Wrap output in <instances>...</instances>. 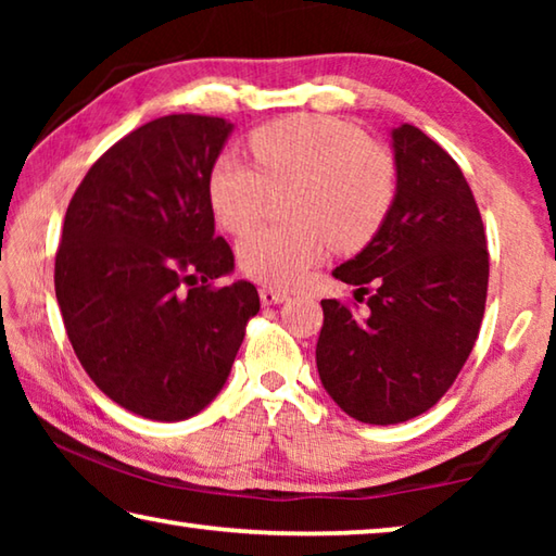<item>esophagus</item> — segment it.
<instances>
[{"label": "esophagus", "mask_w": 556, "mask_h": 556, "mask_svg": "<svg viewBox=\"0 0 556 556\" xmlns=\"http://www.w3.org/2000/svg\"><path fill=\"white\" fill-rule=\"evenodd\" d=\"M289 299L287 291H279V289H271V287H262L260 289V301L265 306H271V304H285V301Z\"/></svg>", "instance_id": "1"}]
</instances>
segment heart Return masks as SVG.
Listing matches in <instances>:
<instances>
[{
    "label": "heart",
    "mask_w": 556,
    "mask_h": 556,
    "mask_svg": "<svg viewBox=\"0 0 556 556\" xmlns=\"http://www.w3.org/2000/svg\"><path fill=\"white\" fill-rule=\"evenodd\" d=\"M255 166L223 154L208 176V199L225 230L248 232L269 191L296 186L289 201L294 225H269L240 242L238 260L265 287L301 285L328 248L353 252L368 244L392 208V156L361 129L326 115H291L250 135Z\"/></svg>",
    "instance_id": "obj_1"
}]
</instances>
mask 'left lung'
<instances>
[{"label":"left lung","instance_id":"left-lung-1","mask_svg":"<svg viewBox=\"0 0 556 556\" xmlns=\"http://www.w3.org/2000/svg\"><path fill=\"white\" fill-rule=\"evenodd\" d=\"M392 208L378 235L333 269L368 294L363 316L324 299L316 368L348 417L400 425L444 397L473 351L485 312L488 250L468 181L414 125L390 131Z\"/></svg>","mask_w":556,"mask_h":556}]
</instances>
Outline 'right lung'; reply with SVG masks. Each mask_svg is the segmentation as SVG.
Segmentation results:
<instances>
[{"label": "right lung", "mask_w": 556, "mask_h": 556, "mask_svg": "<svg viewBox=\"0 0 556 556\" xmlns=\"http://www.w3.org/2000/svg\"><path fill=\"white\" fill-rule=\"evenodd\" d=\"M235 125L166 115L110 147L65 211L55 299L90 380L119 407L181 421L218 397L255 285L232 275L230 244L215 238L208 176Z\"/></svg>", "instance_id": "1"}]
</instances>
